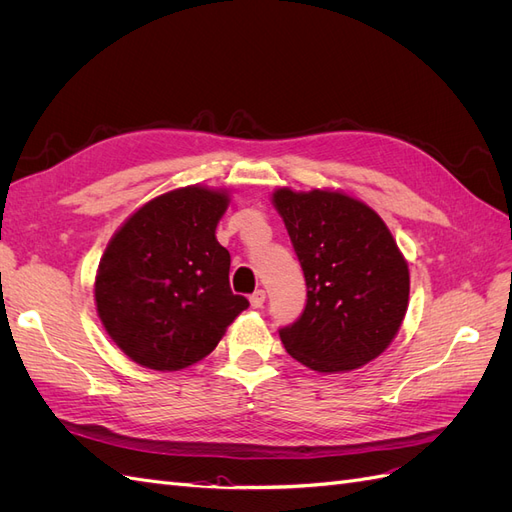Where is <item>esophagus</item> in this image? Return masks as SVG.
<instances>
[{"label":"esophagus","instance_id":"obj_1","mask_svg":"<svg viewBox=\"0 0 512 512\" xmlns=\"http://www.w3.org/2000/svg\"><path fill=\"white\" fill-rule=\"evenodd\" d=\"M265 299H267V294H265V290H256L252 297H250V303H252V307H262L265 305Z\"/></svg>","mask_w":512,"mask_h":512}]
</instances>
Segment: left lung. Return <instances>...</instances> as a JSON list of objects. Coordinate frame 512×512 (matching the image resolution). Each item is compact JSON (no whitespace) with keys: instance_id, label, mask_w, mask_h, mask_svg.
I'll return each instance as SVG.
<instances>
[{"instance_id":"1","label":"left lung","mask_w":512,"mask_h":512,"mask_svg":"<svg viewBox=\"0 0 512 512\" xmlns=\"http://www.w3.org/2000/svg\"><path fill=\"white\" fill-rule=\"evenodd\" d=\"M271 203L307 284L301 318L280 331L286 352L320 374L378 359L399 333L410 299L408 260L389 226L344 190L277 188Z\"/></svg>"}]
</instances>
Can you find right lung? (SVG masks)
<instances>
[{
    "mask_svg": "<svg viewBox=\"0 0 512 512\" xmlns=\"http://www.w3.org/2000/svg\"><path fill=\"white\" fill-rule=\"evenodd\" d=\"M230 192L185 185L147 200L108 241L96 312L136 365L179 371L215 350L247 299L232 294L230 254L215 237Z\"/></svg>",
    "mask_w": 512,
    "mask_h": 512,
    "instance_id": "obj_1",
    "label": "right lung"
}]
</instances>
